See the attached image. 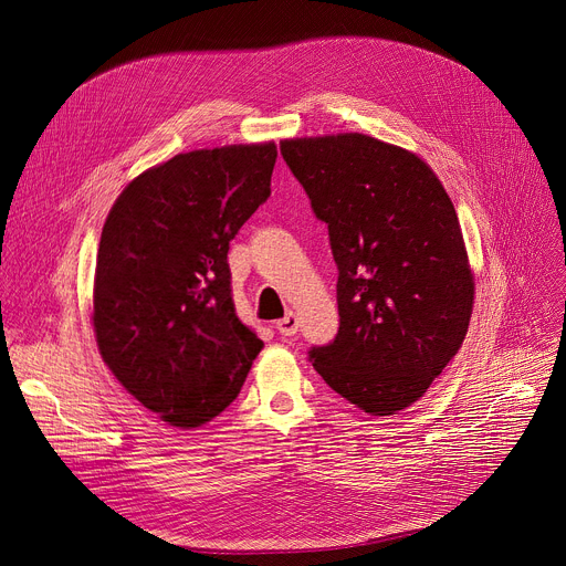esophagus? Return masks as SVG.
<instances>
[{
	"instance_id": "esophagus-1",
	"label": "esophagus",
	"mask_w": 566,
	"mask_h": 566,
	"mask_svg": "<svg viewBox=\"0 0 566 566\" xmlns=\"http://www.w3.org/2000/svg\"><path fill=\"white\" fill-rule=\"evenodd\" d=\"M275 328L280 331V335H284V337H291V335L298 333V328H301V318L295 316L293 312H289L284 318H280V321H277Z\"/></svg>"
}]
</instances>
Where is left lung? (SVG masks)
<instances>
[{"instance_id":"1","label":"left lung","mask_w":566,"mask_h":566,"mask_svg":"<svg viewBox=\"0 0 566 566\" xmlns=\"http://www.w3.org/2000/svg\"><path fill=\"white\" fill-rule=\"evenodd\" d=\"M328 224L339 331L310 360L369 415L418 401L461 348L474 301L461 224L431 167L401 146L342 133L280 142Z\"/></svg>"}]
</instances>
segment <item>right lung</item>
<instances>
[{"label": "right lung", "mask_w": 566, "mask_h": 566, "mask_svg": "<svg viewBox=\"0 0 566 566\" xmlns=\"http://www.w3.org/2000/svg\"><path fill=\"white\" fill-rule=\"evenodd\" d=\"M275 160V142L178 154L130 181L105 220L94 280L98 350L171 427L211 422L263 348L235 316L227 254L271 197Z\"/></svg>", "instance_id": "obj_1"}]
</instances>
